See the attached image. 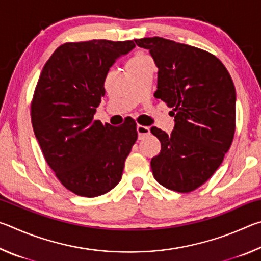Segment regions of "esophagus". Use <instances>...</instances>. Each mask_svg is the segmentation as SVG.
<instances>
[{
  "label": "esophagus",
  "mask_w": 261,
  "mask_h": 261,
  "mask_svg": "<svg viewBox=\"0 0 261 261\" xmlns=\"http://www.w3.org/2000/svg\"><path fill=\"white\" fill-rule=\"evenodd\" d=\"M137 132H138L139 139H143L144 137H146L147 135H149V127L138 124V125H137Z\"/></svg>",
  "instance_id": "1"
}]
</instances>
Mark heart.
<instances>
[{
	"mask_svg": "<svg viewBox=\"0 0 261 261\" xmlns=\"http://www.w3.org/2000/svg\"><path fill=\"white\" fill-rule=\"evenodd\" d=\"M148 59V56L146 54H143V53H137V54L132 57V59L129 61V63H132V62H137V61H143ZM127 63V64H129Z\"/></svg>",
	"mask_w": 261,
	"mask_h": 261,
	"instance_id": "heart-1",
	"label": "heart"
}]
</instances>
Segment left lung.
I'll list each match as a JSON object with an SVG mask.
<instances>
[{"label": "left lung", "instance_id": "obj_1", "mask_svg": "<svg viewBox=\"0 0 261 261\" xmlns=\"http://www.w3.org/2000/svg\"><path fill=\"white\" fill-rule=\"evenodd\" d=\"M148 49L158 71L156 99L175 118L170 135L151 132L161 151L151 160L162 187L191 192L207 182L230 148L236 129V90L222 62L200 48L160 37L135 39Z\"/></svg>", "mask_w": 261, "mask_h": 261}]
</instances>
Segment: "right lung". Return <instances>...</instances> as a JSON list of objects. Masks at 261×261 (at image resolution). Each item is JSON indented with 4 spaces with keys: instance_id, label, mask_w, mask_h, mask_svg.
I'll return each instance as SVG.
<instances>
[{
    "instance_id": "1",
    "label": "right lung",
    "mask_w": 261,
    "mask_h": 261,
    "mask_svg": "<svg viewBox=\"0 0 261 261\" xmlns=\"http://www.w3.org/2000/svg\"><path fill=\"white\" fill-rule=\"evenodd\" d=\"M132 48V40L63 43L35 86L34 135L56 177L77 196H101L116 187L138 137L134 120L118 126L94 120L109 68Z\"/></svg>"
}]
</instances>
